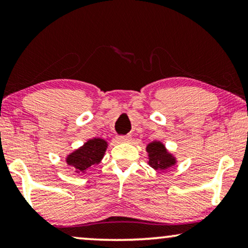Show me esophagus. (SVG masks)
<instances>
[{
    "mask_svg": "<svg viewBox=\"0 0 248 248\" xmlns=\"http://www.w3.org/2000/svg\"><path fill=\"white\" fill-rule=\"evenodd\" d=\"M131 135H120V137L117 138V140L120 142H128L131 141Z\"/></svg>",
    "mask_w": 248,
    "mask_h": 248,
    "instance_id": "34e87169",
    "label": "esophagus"
}]
</instances>
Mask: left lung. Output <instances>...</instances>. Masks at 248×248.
Here are the masks:
<instances>
[{
  "label": "left lung",
  "mask_w": 248,
  "mask_h": 248,
  "mask_svg": "<svg viewBox=\"0 0 248 248\" xmlns=\"http://www.w3.org/2000/svg\"><path fill=\"white\" fill-rule=\"evenodd\" d=\"M149 154L148 164L157 170H165L175 164V159L167 154L164 144L160 142H152L147 147Z\"/></svg>",
  "instance_id": "8db88e82"
}]
</instances>
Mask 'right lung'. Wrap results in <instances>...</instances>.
Instances as JSON below:
<instances>
[{"mask_svg":"<svg viewBox=\"0 0 248 248\" xmlns=\"http://www.w3.org/2000/svg\"><path fill=\"white\" fill-rule=\"evenodd\" d=\"M107 148V142L101 139L89 140L79 150L74 151L67 157V164L76 167L78 170L83 171L99 164Z\"/></svg>","mask_w":248,"mask_h":248,"instance_id":"1","label":"right lung"}]
</instances>
